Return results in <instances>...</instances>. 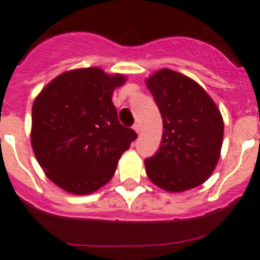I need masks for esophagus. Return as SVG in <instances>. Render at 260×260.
Listing matches in <instances>:
<instances>
[{"label": "esophagus", "mask_w": 260, "mask_h": 260, "mask_svg": "<svg viewBox=\"0 0 260 260\" xmlns=\"http://www.w3.org/2000/svg\"><path fill=\"white\" fill-rule=\"evenodd\" d=\"M133 129H135L137 133H140V131H141L140 123H135V124H133Z\"/></svg>", "instance_id": "obj_1"}]
</instances>
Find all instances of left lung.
Here are the masks:
<instances>
[{"instance_id": "left-lung-1", "label": "left lung", "mask_w": 260, "mask_h": 260, "mask_svg": "<svg viewBox=\"0 0 260 260\" xmlns=\"http://www.w3.org/2000/svg\"><path fill=\"white\" fill-rule=\"evenodd\" d=\"M146 84L161 112V147L145 161L148 179L169 192L205 182L216 167L224 137L221 113L191 78L161 69Z\"/></svg>"}]
</instances>
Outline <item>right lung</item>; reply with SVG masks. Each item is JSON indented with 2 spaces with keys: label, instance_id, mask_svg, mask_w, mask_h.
Listing matches in <instances>:
<instances>
[{
  "label": "right lung",
  "instance_id": "obj_1",
  "mask_svg": "<svg viewBox=\"0 0 260 260\" xmlns=\"http://www.w3.org/2000/svg\"><path fill=\"white\" fill-rule=\"evenodd\" d=\"M122 74L101 68L65 72L32 104L31 145L49 180L67 192L88 195L113 177L137 133L118 120L112 102Z\"/></svg>",
  "mask_w": 260,
  "mask_h": 260
}]
</instances>
